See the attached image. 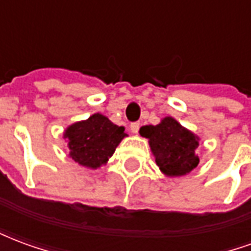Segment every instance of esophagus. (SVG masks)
<instances>
[{"label":"esophagus","instance_id":"34e87169","mask_svg":"<svg viewBox=\"0 0 251 251\" xmlns=\"http://www.w3.org/2000/svg\"><path fill=\"white\" fill-rule=\"evenodd\" d=\"M130 130L131 133H138V130H140V122H133V124H130Z\"/></svg>","mask_w":251,"mask_h":251}]
</instances>
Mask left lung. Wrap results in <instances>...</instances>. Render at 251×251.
<instances>
[{
    "label": "left lung",
    "instance_id": "left-lung-1",
    "mask_svg": "<svg viewBox=\"0 0 251 251\" xmlns=\"http://www.w3.org/2000/svg\"><path fill=\"white\" fill-rule=\"evenodd\" d=\"M140 134L149 140L156 164L165 175L183 176L198 167V137L174 118L167 117L156 126H142Z\"/></svg>",
    "mask_w": 251,
    "mask_h": 251
}]
</instances>
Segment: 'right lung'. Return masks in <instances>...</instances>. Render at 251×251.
<instances>
[{"mask_svg":"<svg viewBox=\"0 0 251 251\" xmlns=\"http://www.w3.org/2000/svg\"><path fill=\"white\" fill-rule=\"evenodd\" d=\"M125 136L124 126L114 125L102 114L76 122L64 133L72 160L88 168H98L106 163Z\"/></svg>","mask_w":251,"mask_h":251,"instance_id":"add662e5","label":"right lung"}]
</instances>
